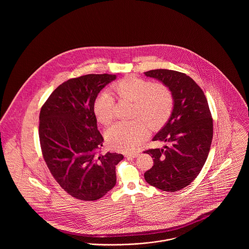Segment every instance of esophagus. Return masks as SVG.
<instances>
[{"instance_id":"34e87169","label":"esophagus","mask_w":249,"mask_h":249,"mask_svg":"<svg viewBox=\"0 0 249 249\" xmlns=\"http://www.w3.org/2000/svg\"><path fill=\"white\" fill-rule=\"evenodd\" d=\"M138 156H139L138 152H135V153H132V154L125 155L126 158H136V157H138Z\"/></svg>"}]
</instances>
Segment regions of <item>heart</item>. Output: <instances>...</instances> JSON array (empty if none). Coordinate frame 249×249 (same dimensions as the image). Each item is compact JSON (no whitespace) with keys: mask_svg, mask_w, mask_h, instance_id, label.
<instances>
[{"mask_svg":"<svg viewBox=\"0 0 249 249\" xmlns=\"http://www.w3.org/2000/svg\"><path fill=\"white\" fill-rule=\"evenodd\" d=\"M113 91L119 99L133 102L130 121H117L106 130L107 144L123 152L134 151L148 134V127L158 130L169 119L174 100L170 89L163 84L127 76L113 86ZM97 120L107 124L114 117V98L107 91L98 95L93 103Z\"/></svg>","mask_w":249,"mask_h":249,"instance_id":"b5f03b06","label":"heart"}]
</instances>
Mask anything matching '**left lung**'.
Returning a JSON list of instances; mask_svg holds the SVG:
<instances>
[{
	"mask_svg": "<svg viewBox=\"0 0 249 249\" xmlns=\"http://www.w3.org/2000/svg\"><path fill=\"white\" fill-rule=\"evenodd\" d=\"M144 74L165 85L174 100L170 118L152 139L170 145L143 152L154 160L144 179L159 190L175 192L189 186L204 165L213 139V119L203 91L186 73L157 69Z\"/></svg>",
	"mask_w": 249,
	"mask_h": 249,
	"instance_id": "left-lung-1",
	"label": "left lung"
}]
</instances>
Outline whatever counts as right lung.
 Instances as JSON below:
<instances>
[{
	"label": "right lung",
	"mask_w": 249,
	"mask_h": 249,
	"mask_svg": "<svg viewBox=\"0 0 249 249\" xmlns=\"http://www.w3.org/2000/svg\"><path fill=\"white\" fill-rule=\"evenodd\" d=\"M116 74L71 78L48 97L39 117V138L48 169L68 194L96 201L116 183V165L123 155L98 154L104 138L97 128L93 103Z\"/></svg>",
	"instance_id": "right-lung-1"
}]
</instances>
